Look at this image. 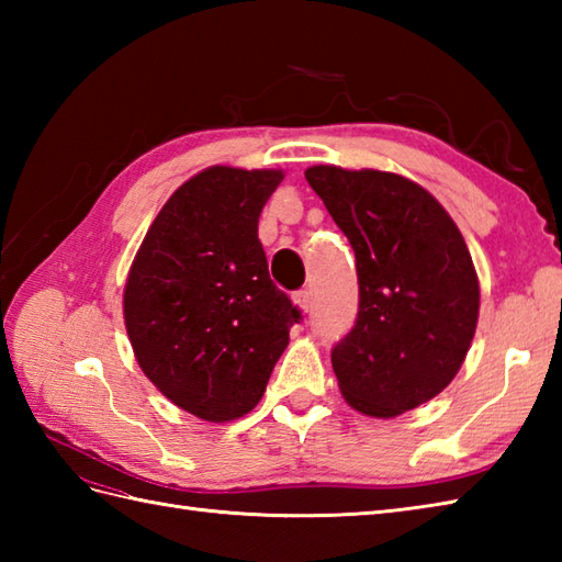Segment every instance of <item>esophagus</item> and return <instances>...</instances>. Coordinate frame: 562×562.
<instances>
[{
    "label": "esophagus",
    "instance_id": "obj_1",
    "mask_svg": "<svg viewBox=\"0 0 562 562\" xmlns=\"http://www.w3.org/2000/svg\"><path fill=\"white\" fill-rule=\"evenodd\" d=\"M294 304L300 306L302 312L306 314L308 308L314 306V294H312V290H302V292H296V294H294Z\"/></svg>",
    "mask_w": 562,
    "mask_h": 562
}]
</instances>
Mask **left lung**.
<instances>
[{"label": "left lung", "instance_id": "obj_1", "mask_svg": "<svg viewBox=\"0 0 562 562\" xmlns=\"http://www.w3.org/2000/svg\"><path fill=\"white\" fill-rule=\"evenodd\" d=\"M308 186L348 236L360 312L330 352L342 398L396 417L445 391L479 326L481 288L459 226L398 173L312 166Z\"/></svg>", "mask_w": 562, "mask_h": 562}]
</instances>
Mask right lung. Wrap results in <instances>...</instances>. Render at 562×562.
<instances>
[{
    "instance_id": "right-lung-1",
    "label": "right lung",
    "mask_w": 562,
    "mask_h": 562,
    "mask_svg": "<svg viewBox=\"0 0 562 562\" xmlns=\"http://www.w3.org/2000/svg\"><path fill=\"white\" fill-rule=\"evenodd\" d=\"M282 178L234 166L188 178L130 266L123 314L137 364L200 420L254 411L302 318L272 284L258 241V217Z\"/></svg>"
}]
</instances>
